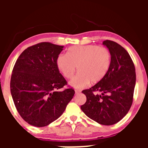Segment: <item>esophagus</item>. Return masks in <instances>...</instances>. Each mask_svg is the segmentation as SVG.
Returning a JSON list of instances; mask_svg holds the SVG:
<instances>
[{"label":"esophagus","mask_w":148,"mask_h":148,"mask_svg":"<svg viewBox=\"0 0 148 148\" xmlns=\"http://www.w3.org/2000/svg\"><path fill=\"white\" fill-rule=\"evenodd\" d=\"M81 90H78V89H75V93L76 94H79L80 92H81Z\"/></svg>","instance_id":"obj_1"}]
</instances>
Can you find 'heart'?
Wrapping results in <instances>:
<instances>
[{"label": "heart", "instance_id": "obj_1", "mask_svg": "<svg viewBox=\"0 0 148 148\" xmlns=\"http://www.w3.org/2000/svg\"><path fill=\"white\" fill-rule=\"evenodd\" d=\"M58 68L64 77L69 79L72 87L81 89L89 84H96L103 79L111 64V53L105 47L96 45H78L69 47L67 54L57 58Z\"/></svg>", "mask_w": 148, "mask_h": 148}]
</instances>
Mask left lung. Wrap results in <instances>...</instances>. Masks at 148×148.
<instances>
[{
	"mask_svg": "<svg viewBox=\"0 0 148 148\" xmlns=\"http://www.w3.org/2000/svg\"><path fill=\"white\" fill-rule=\"evenodd\" d=\"M103 45L111 55L109 70L103 79L82 91L87 100L81 106L88 118L100 125L118 123L130 111L136 85V71L128 52L116 42L106 40ZM94 91H99V95Z\"/></svg>",
	"mask_w": 148,
	"mask_h": 148,
	"instance_id": "obj_1",
	"label": "left lung"
}]
</instances>
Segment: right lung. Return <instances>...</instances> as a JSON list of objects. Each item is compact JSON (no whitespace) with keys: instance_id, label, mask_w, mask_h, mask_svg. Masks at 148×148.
I'll return each mask as SVG.
<instances>
[{"instance_id":"1","label":"right lung","mask_w":148,"mask_h":148,"mask_svg":"<svg viewBox=\"0 0 148 148\" xmlns=\"http://www.w3.org/2000/svg\"><path fill=\"white\" fill-rule=\"evenodd\" d=\"M63 47L39 43L25 49L14 64L12 97L21 118L33 126L45 127L57 120L75 93L72 88L60 91L67 84L56 63Z\"/></svg>"}]
</instances>
